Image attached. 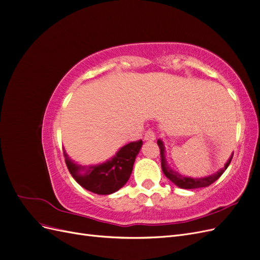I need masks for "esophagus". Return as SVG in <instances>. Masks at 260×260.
Segmentation results:
<instances>
[{"label":"esophagus","instance_id":"1","mask_svg":"<svg viewBox=\"0 0 260 260\" xmlns=\"http://www.w3.org/2000/svg\"><path fill=\"white\" fill-rule=\"evenodd\" d=\"M155 139H156V136L152 130H147L145 132V135H144V140L145 141H154Z\"/></svg>","mask_w":260,"mask_h":260}]
</instances>
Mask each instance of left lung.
Returning <instances> with one entry per match:
<instances>
[{
    "mask_svg": "<svg viewBox=\"0 0 260 260\" xmlns=\"http://www.w3.org/2000/svg\"><path fill=\"white\" fill-rule=\"evenodd\" d=\"M157 144H158L159 151H160L161 169H162L164 175L166 176L172 183H175L176 185H178L181 188H200V187H206V186L210 185L211 183H214L216 180H218L220 177H221V175L225 171V169L229 167V165H230V162L232 160V157H233V154H232L229 160H228L226 164L224 165V167L220 169L219 171H217L214 175H210L205 178H190V177H184L182 175L178 174L177 171L171 169L168 166L167 160H166V156H165V146H164L162 141L158 140L157 141Z\"/></svg>",
    "mask_w": 260,
    "mask_h": 260,
    "instance_id": "obj_1",
    "label": "left lung"
}]
</instances>
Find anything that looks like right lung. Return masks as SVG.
I'll return each mask as SVG.
<instances>
[{"instance_id": "obj_1", "label": "right lung", "mask_w": 260, "mask_h": 260, "mask_svg": "<svg viewBox=\"0 0 260 260\" xmlns=\"http://www.w3.org/2000/svg\"><path fill=\"white\" fill-rule=\"evenodd\" d=\"M142 144V140L131 142L122 146L109 160L86 167L74 162L65 151L64 157L70 175L82 187L92 193L108 195L127 183Z\"/></svg>"}]
</instances>
